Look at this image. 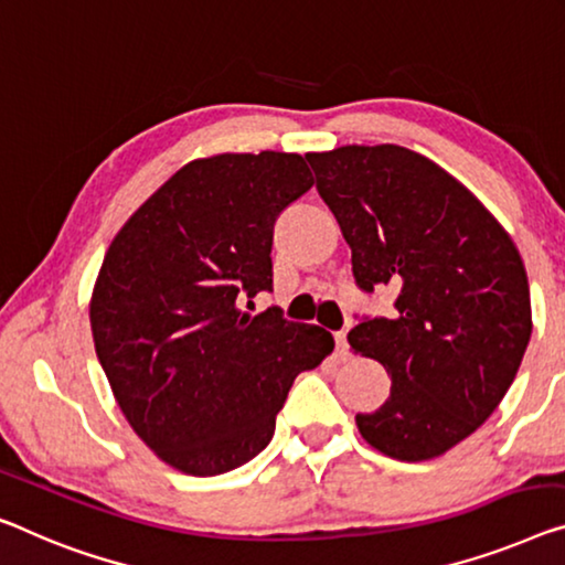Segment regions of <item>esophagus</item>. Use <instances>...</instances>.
Segmentation results:
<instances>
[{
	"mask_svg": "<svg viewBox=\"0 0 565 565\" xmlns=\"http://www.w3.org/2000/svg\"><path fill=\"white\" fill-rule=\"evenodd\" d=\"M334 344H337V360H340V363H344V360H350V348H348V332L344 330H340V332H334Z\"/></svg>",
	"mask_w": 565,
	"mask_h": 565,
	"instance_id": "1",
	"label": "esophagus"
}]
</instances>
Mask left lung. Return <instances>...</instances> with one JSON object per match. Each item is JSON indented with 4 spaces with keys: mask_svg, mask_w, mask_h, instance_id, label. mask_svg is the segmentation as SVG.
<instances>
[{
    "mask_svg": "<svg viewBox=\"0 0 565 565\" xmlns=\"http://www.w3.org/2000/svg\"><path fill=\"white\" fill-rule=\"evenodd\" d=\"M307 162L350 243L358 289L398 291L391 317H358L348 334L393 381L381 408L355 416L360 434L393 459L439 457L492 416L523 363L533 332L523 258L424 154L350 145Z\"/></svg>",
    "mask_w": 565,
    "mask_h": 565,
    "instance_id": "8db88e82",
    "label": "left lung"
}]
</instances>
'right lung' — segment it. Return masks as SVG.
<instances>
[{
	"mask_svg": "<svg viewBox=\"0 0 565 565\" xmlns=\"http://www.w3.org/2000/svg\"><path fill=\"white\" fill-rule=\"evenodd\" d=\"M286 151L198 159L116 235L90 330L116 403L159 459L195 477L246 465L271 441L294 377L334 348L254 297L274 289V225L311 188Z\"/></svg>",
	"mask_w": 565,
	"mask_h": 565,
	"instance_id": "obj_1",
	"label": "right lung"
}]
</instances>
